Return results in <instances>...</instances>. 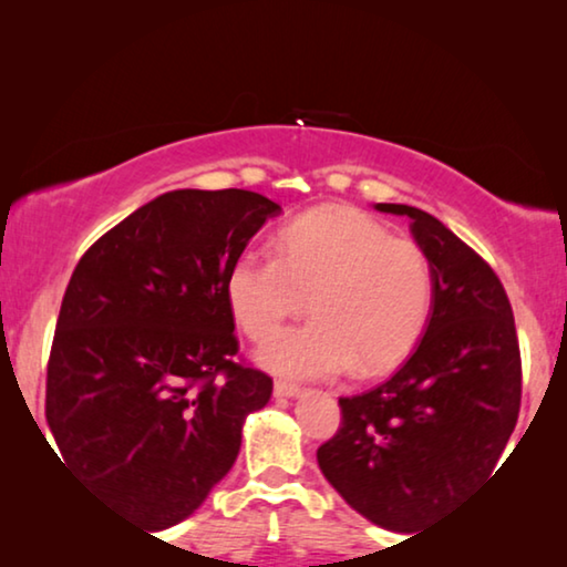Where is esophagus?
Here are the masks:
<instances>
[{
    "instance_id": "1",
    "label": "esophagus",
    "mask_w": 567,
    "mask_h": 567,
    "mask_svg": "<svg viewBox=\"0 0 567 567\" xmlns=\"http://www.w3.org/2000/svg\"><path fill=\"white\" fill-rule=\"evenodd\" d=\"M274 394L276 398H299L301 394V386L299 384H291V382H276L274 384Z\"/></svg>"
}]
</instances>
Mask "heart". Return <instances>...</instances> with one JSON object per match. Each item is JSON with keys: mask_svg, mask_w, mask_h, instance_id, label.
Segmentation results:
<instances>
[{"mask_svg": "<svg viewBox=\"0 0 567 567\" xmlns=\"http://www.w3.org/2000/svg\"><path fill=\"white\" fill-rule=\"evenodd\" d=\"M431 299L423 247L351 206L301 214L278 235V255L250 247L227 274L229 312L252 340L274 338L309 301L315 320L258 353L262 367L293 379L392 367L421 338Z\"/></svg>", "mask_w": 567, "mask_h": 567, "instance_id": "b5f03b06", "label": "heart"}]
</instances>
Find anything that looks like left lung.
Segmentation results:
<instances>
[{"label": "left lung", "mask_w": 567, "mask_h": 567, "mask_svg": "<svg viewBox=\"0 0 567 567\" xmlns=\"http://www.w3.org/2000/svg\"><path fill=\"white\" fill-rule=\"evenodd\" d=\"M374 208L408 216L429 255V324L386 382L338 400L343 421L317 464L363 518L410 534L495 472L522 405V353L506 289L472 247L415 206Z\"/></svg>", "instance_id": "obj_1"}]
</instances>
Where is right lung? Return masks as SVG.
Returning <instances> with one entry per match:
<instances>
[{
    "label": "right lung",
    "mask_w": 567,
    "mask_h": 567,
    "mask_svg": "<svg viewBox=\"0 0 567 567\" xmlns=\"http://www.w3.org/2000/svg\"><path fill=\"white\" fill-rule=\"evenodd\" d=\"M278 214L252 190L162 193L105 231L66 286L45 421L80 483L152 532L206 501L274 392L231 361L227 274Z\"/></svg>",
    "instance_id": "obj_1"
}]
</instances>
